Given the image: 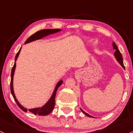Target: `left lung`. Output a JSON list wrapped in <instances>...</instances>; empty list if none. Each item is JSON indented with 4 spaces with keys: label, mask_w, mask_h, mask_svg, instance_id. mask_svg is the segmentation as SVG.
<instances>
[{
    "label": "left lung",
    "mask_w": 133,
    "mask_h": 133,
    "mask_svg": "<svg viewBox=\"0 0 133 133\" xmlns=\"http://www.w3.org/2000/svg\"><path fill=\"white\" fill-rule=\"evenodd\" d=\"M112 46H113L114 49L115 50V52H114V56H115V57H116L117 61V62L121 64V66H122V68H123L124 69H125V67H124V64H123V59H122V54H121L120 51H119V49H118L117 46V45H116V43H115V42H113V43H112ZM80 109H81V110L82 111L83 113L86 116L89 117H93V116H90V115H89L88 114L86 113L85 112L83 111V110L81 109V108H80Z\"/></svg>",
    "instance_id": "left-lung-1"
}]
</instances>
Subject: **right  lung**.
<instances>
[{"instance_id": "add662e5", "label": "right lung", "mask_w": 133, "mask_h": 133, "mask_svg": "<svg viewBox=\"0 0 133 133\" xmlns=\"http://www.w3.org/2000/svg\"><path fill=\"white\" fill-rule=\"evenodd\" d=\"M61 30L60 29H45V30H40V31H38L37 32H36L35 33H34L33 35H32L31 36L28 38L27 39L25 42V44L28 43H30V42H33V41H35L36 40H40V39H42V38L45 37V36L49 35L51 34H54V33H57V32L61 31ZM21 47L20 48L19 50L18 51V52L17 53L15 57V62H14V65H13L12 68V71H11V93H12V95L13 98H14V100L15 102H16V103L18 105V107L21 109L22 110H23L24 112H26L28 110H29L30 112L31 113L34 114L35 115H38V116H46V115H49V114L51 113V112L53 110L55 106V95H56V93L57 91L58 88L61 84H62L63 81L62 80H61L59 81V82L57 83V84L56 87L54 89V91L53 93H52V96H51L50 98L49 99V101L46 102V103L42 107H38V108H34V109H28V110L27 109L24 108V107L21 105L20 104L19 102H18V100H17L16 98L15 94H14V88H13V77H14V72H15V69H16V61L19 55L20 51H21Z\"/></svg>"}]
</instances>
